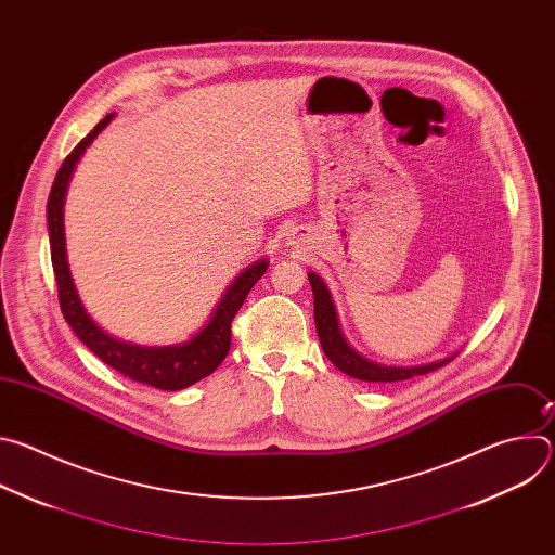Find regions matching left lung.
<instances>
[{"label": "left lung", "instance_id": "8db88e82", "mask_svg": "<svg viewBox=\"0 0 555 555\" xmlns=\"http://www.w3.org/2000/svg\"><path fill=\"white\" fill-rule=\"evenodd\" d=\"M313 292V321H315V332H319L321 345L325 356L332 360L334 366H338L343 373L349 377L362 379V382H400V379H411L415 375H426L430 371L441 369L448 364L456 353L450 358L430 362V364H417V366H386L377 364L373 360H366L360 356L343 336L340 325H338V315L336 307L332 300V294L327 285L323 283L321 276H315L313 272L307 274Z\"/></svg>", "mask_w": 555, "mask_h": 555}]
</instances>
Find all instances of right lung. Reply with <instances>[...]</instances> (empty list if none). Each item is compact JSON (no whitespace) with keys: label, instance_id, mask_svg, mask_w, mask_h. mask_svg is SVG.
Here are the masks:
<instances>
[{"label":"right lung","instance_id":"1","mask_svg":"<svg viewBox=\"0 0 555 555\" xmlns=\"http://www.w3.org/2000/svg\"><path fill=\"white\" fill-rule=\"evenodd\" d=\"M112 118L114 114H107L81 142L72 149V153L65 157L54 178V184L48 197L50 255H52L56 289H59V305L63 311V319L69 323L78 340H81L105 364H109L112 369H116L118 373H122L133 382H140L153 388H163V390H180L204 379L223 362L230 349L232 319L244 305L248 292L263 276L268 261L261 259L236 276L232 285L225 289V294L221 296L217 309L212 311L210 321L204 325V330L184 345L140 347V345L116 340L109 334H105L90 319L81 300H78V294L69 276L67 257H65V232H63V199H65L67 182L78 163V157L83 155V151L109 125Z\"/></svg>","mask_w":555,"mask_h":555}]
</instances>
